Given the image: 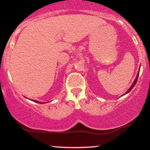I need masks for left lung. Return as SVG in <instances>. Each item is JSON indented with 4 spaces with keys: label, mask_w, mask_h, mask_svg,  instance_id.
I'll return each instance as SVG.
<instances>
[{
    "label": "left lung",
    "mask_w": 150,
    "mask_h": 150,
    "mask_svg": "<svg viewBox=\"0 0 150 150\" xmlns=\"http://www.w3.org/2000/svg\"><path fill=\"white\" fill-rule=\"evenodd\" d=\"M138 76H139V73H137V77H136L135 80V81H134V82H133V84H132V85L131 86V87H130V88L129 89L128 91H127V92H126V93H125V94H127V93H128L129 92H130V91H131V89H132V88H133V87H134V86L135 85L136 82H137V78H138Z\"/></svg>",
    "instance_id": "1"
}]
</instances>
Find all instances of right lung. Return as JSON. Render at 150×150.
<instances>
[{"instance_id": "1", "label": "right lung", "mask_w": 150, "mask_h": 150, "mask_svg": "<svg viewBox=\"0 0 150 150\" xmlns=\"http://www.w3.org/2000/svg\"><path fill=\"white\" fill-rule=\"evenodd\" d=\"M35 101V102H37V103H40V102H39L38 101ZM41 104H42V103H41Z\"/></svg>"}]
</instances>
